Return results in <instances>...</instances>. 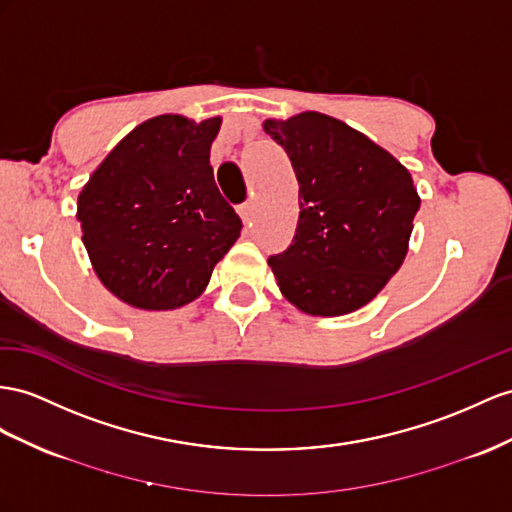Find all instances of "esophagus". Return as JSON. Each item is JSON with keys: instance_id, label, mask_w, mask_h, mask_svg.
I'll return each mask as SVG.
<instances>
[{"instance_id": "34e87169", "label": "esophagus", "mask_w": 512, "mask_h": 512, "mask_svg": "<svg viewBox=\"0 0 512 512\" xmlns=\"http://www.w3.org/2000/svg\"><path fill=\"white\" fill-rule=\"evenodd\" d=\"M238 214L242 216L244 225H251L253 218H255V203H253V201H246V203H242V205L238 207Z\"/></svg>"}]
</instances>
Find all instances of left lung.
Returning <instances> with one entry per match:
<instances>
[{"label":"left lung","mask_w":512,"mask_h":512,"mask_svg":"<svg viewBox=\"0 0 512 512\" xmlns=\"http://www.w3.org/2000/svg\"><path fill=\"white\" fill-rule=\"evenodd\" d=\"M298 179L292 244L268 264L283 296L311 316H342L383 290L402 266L419 209L396 157L320 112L266 121Z\"/></svg>","instance_id":"8db88e82"}]
</instances>
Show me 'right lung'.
Segmentation results:
<instances>
[{"label": "right lung", "mask_w": 512, "mask_h": 512, "mask_svg": "<svg viewBox=\"0 0 512 512\" xmlns=\"http://www.w3.org/2000/svg\"><path fill=\"white\" fill-rule=\"evenodd\" d=\"M220 119L162 114L110 151L77 201L101 283L123 303L164 311L190 303L240 238L242 220L216 188L209 147Z\"/></svg>", "instance_id": "1"}]
</instances>
